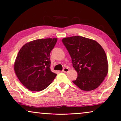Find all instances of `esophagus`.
Here are the masks:
<instances>
[{"label":"esophagus","mask_w":121,"mask_h":121,"mask_svg":"<svg viewBox=\"0 0 121 121\" xmlns=\"http://www.w3.org/2000/svg\"><path fill=\"white\" fill-rule=\"evenodd\" d=\"M68 71H69V69L68 68H64L63 69V70L62 71V72H65V73H67V72Z\"/></svg>","instance_id":"esophagus-1"}]
</instances>
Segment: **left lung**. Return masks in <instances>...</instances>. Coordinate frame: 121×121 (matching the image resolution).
<instances>
[{
	"label": "left lung",
	"mask_w": 121,
	"mask_h": 121,
	"mask_svg": "<svg viewBox=\"0 0 121 121\" xmlns=\"http://www.w3.org/2000/svg\"><path fill=\"white\" fill-rule=\"evenodd\" d=\"M62 43L77 72L74 84L83 91H91L104 81L108 71L105 51L95 40L80 36L64 38Z\"/></svg>",
	"instance_id": "8db88e82"
}]
</instances>
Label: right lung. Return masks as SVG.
<instances>
[{"mask_svg":"<svg viewBox=\"0 0 121 121\" xmlns=\"http://www.w3.org/2000/svg\"><path fill=\"white\" fill-rule=\"evenodd\" d=\"M57 38L35 40L22 46L14 62V71L20 82L33 91H40L56 76L51 71L50 54Z\"/></svg>","mask_w":121,"mask_h":121,"instance_id":"obj_1","label":"right lung"}]
</instances>
